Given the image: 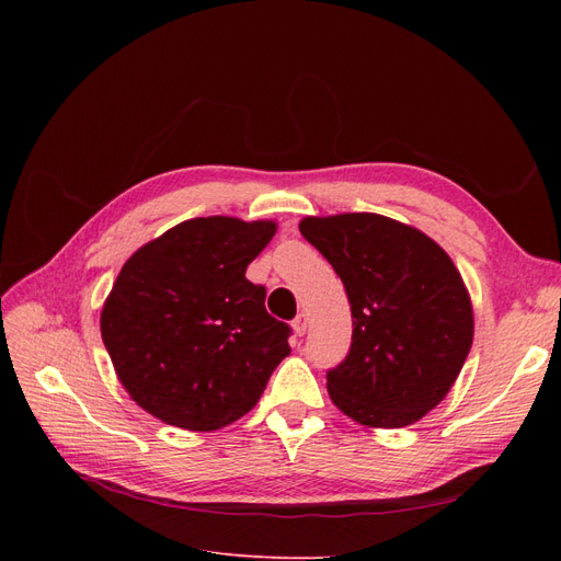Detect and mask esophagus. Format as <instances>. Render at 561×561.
Instances as JSON below:
<instances>
[{
  "instance_id": "obj_1",
  "label": "esophagus",
  "mask_w": 561,
  "mask_h": 561,
  "mask_svg": "<svg viewBox=\"0 0 561 561\" xmlns=\"http://www.w3.org/2000/svg\"><path fill=\"white\" fill-rule=\"evenodd\" d=\"M293 330L301 336L307 334V313H299L295 320H293Z\"/></svg>"
}]
</instances>
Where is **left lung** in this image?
<instances>
[{"instance_id":"left-lung-1","label":"left lung","mask_w":561,"mask_h":561,"mask_svg":"<svg viewBox=\"0 0 561 561\" xmlns=\"http://www.w3.org/2000/svg\"><path fill=\"white\" fill-rule=\"evenodd\" d=\"M299 231L351 304L348 355L328 371L332 402L369 428L412 426L445 400L472 346L461 274L426 233L377 213L304 217Z\"/></svg>"}]
</instances>
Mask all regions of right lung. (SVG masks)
Here are the masks:
<instances>
[{
  "mask_svg": "<svg viewBox=\"0 0 561 561\" xmlns=\"http://www.w3.org/2000/svg\"><path fill=\"white\" fill-rule=\"evenodd\" d=\"M276 222L194 217L118 271L100 332L118 381L145 412L184 431H217L260 402L290 355V325L266 313L248 264Z\"/></svg>",
  "mask_w": 561,
  "mask_h": 561,
  "instance_id": "1",
  "label": "right lung"
}]
</instances>
